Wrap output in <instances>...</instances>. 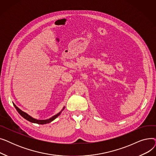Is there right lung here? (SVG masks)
<instances>
[{
  "label": "right lung",
  "mask_w": 156,
  "mask_h": 156,
  "mask_svg": "<svg viewBox=\"0 0 156 156\" xmlns=\"http://www.w3.org/2000/svg\"><path fill=\"white\" fill-rule=\"evenodd\" d=\"M13 105H14V106L15 107L16 109L17 110V111L18 112V113L20 114V115H21L22 117H23L24 119L28 120V121H30V122H34V123H37V124H40V125H44V124H47V123H49V122H51V121H52L53 120H54L57 117H58V116L60 115V114H61V112H62V111L64 109V108L62 109V110L61 112H59V113H57V114H55V115H54V116H52V118H49V119H45V120H38V119H35V118H32L31 116H30V115H28V114L27 113L24 112H23V111H21V110L20 109H19V108L17 107V106H16L14 104H13Z\"/></svg>",
  "instance_id": "right-lung-1"
}]
</instances>
